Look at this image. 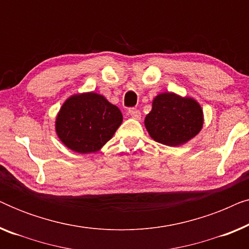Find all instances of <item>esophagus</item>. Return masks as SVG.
I'll return each instance as SVG.
<instances>
[{
    "label": "esophagus",
    "mask_w": 249,
    "mask_h": 249,
    "mask_svg": "<svg viewBox=\"0 0 249 249\" xmlns=\"http://www.w3.org/2000/svg\"><path fill=\"white\" fill-rule=\"evenodd\" d=\"M128 113L131 115V118L136 119V120H139V119L142 118V113H141V111H139V110H136V108H130V110H129Z\"/></svg>",
    "instance_id": "obj_1"
}]
</instances>
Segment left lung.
<instances>
[{"label": "left lung", "instance_id": "left-lung-1", "mask_svg": "<svg viewBox=\"0 0 249 249\" xmlns=\"http://www.w3.org/2000/svg\"><path fill=\"white\" fill-rule=\"evenodd\" d=\"M204 114L198 102L176 93L159 94L145 118V127L155 142L166 146H181L199 134Z\"/></svg>", "mask_w": 249, "mask_h": 249}]
</instances>
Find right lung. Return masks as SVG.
Returning <instances> with one entry per match:
<instances>
[{"mask_svg": "<svg viewBox=\"0 0 249 249\" xmlns=\"http://www.w3.org/2000/svg\"><path fill=\"white\" fill-rule=\"evenodd\" d=\"M122 113L103 95L88 91L67 98L55 119V131L71 151L96 153L113 137Z\"/></svg>", "mask_w": 249, "mask_h": 249, "instance_id": "add662e5", "label": "right lung"}]
</instances>
